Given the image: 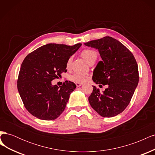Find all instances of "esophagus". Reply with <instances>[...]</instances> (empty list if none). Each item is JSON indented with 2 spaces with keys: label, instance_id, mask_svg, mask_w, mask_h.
<instances>
[{
  "label": "esophagus",
  "instance_id": "34e87169",
  "mask_svg": "<svg viewBox=\"0 0 155 155\" xmlns=\"http://www.w3.org/2000/svg\"><path fill=\"white\" fill-rule=\"evenodd\" d=\"M82 85H83L82 83H76V85L77 87H80V86H81Z\"/></svg>",
  "mask_w": 155,
  "mask_h": 155
}]
</instances>
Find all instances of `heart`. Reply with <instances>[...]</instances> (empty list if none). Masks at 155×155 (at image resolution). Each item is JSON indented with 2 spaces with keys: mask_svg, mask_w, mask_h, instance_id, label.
Listing matches in <instances>:
<instances>
[{
  "mask_svg": "<svg viewBox=\"0 0 155 155\" xmlns=\"http://www.w3.org/2000/svg\"><path fill=\"white\" fill-rule=\"evenodd\" d=\"M81 56L85 59L88 64L96 61L98 56L97 51L93 49H85L81 51ZM72 58H70L67 62V68H69L71 64ZM88 77L87 74L79 72H75L70 75L68 79L70 81L75 83H84L87 81Z\"/></svg>",
  "mask_w": 155,
  "mask_h": 155,
  "instance_id": "heart-1",
  "label": "heart"
}]
</instances>
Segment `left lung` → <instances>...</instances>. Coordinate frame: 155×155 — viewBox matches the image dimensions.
I'll use <instances>...</instances> for the list:
<instances>
[{
    "instance_id": "1",
    "label": "left lung",
    "mask_w": 155,
    "mask_h": 155,
    "mask_svg": "<svg viewBox=\"0 0 155 155\" xmlns=\"http://www.w3.org/2000/svg\"><path fill=\"white\" fill-rule=\"evenodd\" d=\"M84 45L97 49L102 59L94 70L92 80L96 84L108 85L103 92L92 86L89 104L103 117L120 114L129 104L139 81L134 55L120 41L109 36Z\"/></svg>"
}]
</instances>
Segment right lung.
Wrapping results in <instances>:
<instances>
[{
	"label": "right lung",
	"instance_id": "obj_1",
	"mask_svg": "<svg viewBox=\"0 0 155 155\" xmlns=\"http://www.w3.org/2000/svg\"><path fill=\"white\" fill-rule=\"evenodd\" d=\"M81 46L50 43L28 55L22 63L17 80L18 93L26 110L36 118L54 120L66 107L76 84L66 81L62 86L51 81L67 71V62Z\"/></svg>",
	"mask_w": 155,
	"mask_h": 155
}]
</instances>
